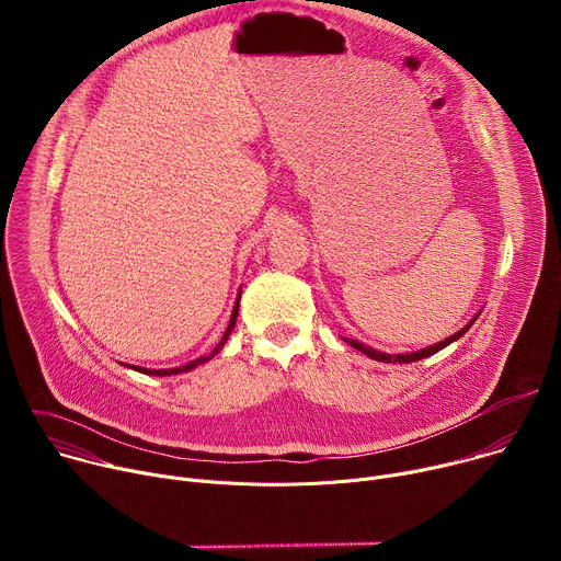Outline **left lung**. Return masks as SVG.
<instances>
[{
    "label": "left lung",
    "mask_w": 561,
    "mask_h": 561,
    "mask_svg": "<svg viewBox=\"0 0 561 561\" xmlns=\"http://www.w3.org/2000/svg\"><path fill=\"white\" fill-rule=\"evenodd\" d=\"M472 324V322H470ZM470 324H466L461 331H457L453 337H446L444 342H439V344H433V346H428V348H424V351H420V353H409V355H386V353H379V351H373V348H368V346H364V344H359V342H355V340H344V342H348L353 348H357V351H362L364 355H368L370 359H377V362H399V364H409V362H417V359H424V357H428V355H435L437 351H442L444 346H448L450 342H455V340H459L468 329H470Z\"/></svg>",
    "instance_id": "1"
}]
</instances>
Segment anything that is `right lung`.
<instances>
[{"label": "right lung", "instance_id": "obj_1", "mask_svg": "<svg viewBox=\"0 0 561 561\" xmlns=\"http://www.w3.org/2000/svg\"><path fill=\"white\" fill-rule=\"evenodd\" d=\"M237 310H239V301L234 304V310H232V314H230V324H228V329H226V333H224V337H221V342L208 353V355H204V357H199V359H195V362H191V364H186V366H182V368H167V370H148V368H135V370H139V373H148V375H175V373H186V370H191V368H195V366H199V364H204V362H208L213 355H217L219 353V348L224 346V342L228 340V335H230V331H232V327H234V319H237Z\"/></svg>", "mask_w": 561, "mask_h": 561}]
</instances>
